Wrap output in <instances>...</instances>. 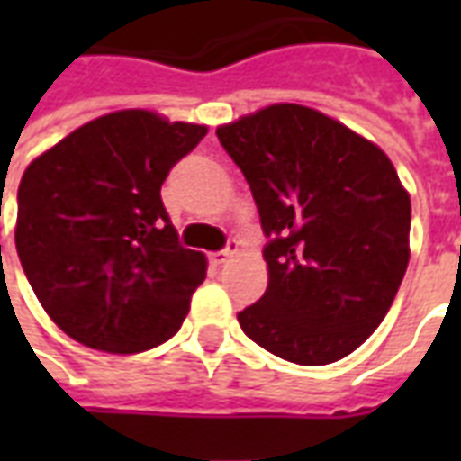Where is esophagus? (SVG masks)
Wrapping results in <instances>:
<instances>
[{
  "mask_svg": "<svg viewBox=\"0 0 461 461\" xmlns=\"http://www.w3.org/2000/svg\"><path fill=\"white\" fill-rule=\"evenodd\" d=\"M234 251H237V241L230 240V244H227V249L214 251V254H212V257H210L212 264H217V267H221V264H227V261H230L231 257H234Z\"/></svg>",
  "mask_w": 461,
  "mask_h": 461,
  "instance_id": "obj_1",
  "label": "esophagus"
}]
</instances>
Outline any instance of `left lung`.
<instances>
[{
  "label": "left lung",
  "instance_id": "8db88e82",
  "mask_svg": "<svg viewBox=\"0 0 461 461\" xmlns=\"http://www.w3.org/2000/svg\"><path fill=\"white\" fill-rule=\"evenodd\" d=\"M269 237V286L237 313L274 356L326 366L393 306L410 261V194L393 162L343 122L276 104L217 128Z\"/></svg>",
  "mask_w": 461,
  "mask_h": 461
}]
</instances>
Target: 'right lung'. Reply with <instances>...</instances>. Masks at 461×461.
Returning <instances> with one entry per match:
<instances>
[{
  "mask_svg": "<svg viewBox=\"0 0 461 461\" xmlns=\"http://www.w3.org/2000/svg\"><path fill=\"white\" fill-rule=\"evenodd\" d=\"M204 135L207 125L118 111L81 125L26 167L16 254L66 336L125 356L180 330L207 259L180 244L160 187Z\"/></svg>",
  "mask_w": 461,
  "mask_h": 461,
  "instance_id": "add662e5",
  "label": "right lung"
}]
</instances>
